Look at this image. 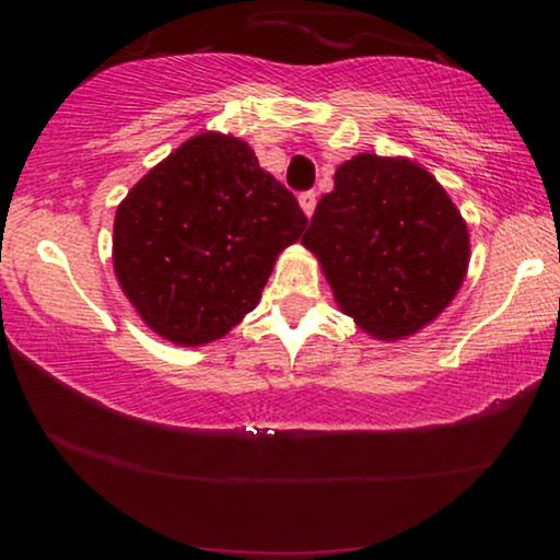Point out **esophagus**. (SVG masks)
Returning a JSON list of instances; mask_svg holds the SVG:
<instances>
[{
    "instance_id": "1",
    "label": "esophagus",
    "mask_w": 560,
    "mask_h": 560,
    "mask_svg": "<svg viewBox=\"0 0 560 560\" xmlns=\"http://www.w3.org/2000/svg\"><path fill=\"white\" fill-rule=\"evenodd\" d=\"M298 201H301V209H303L305 217H313V211H316L318 194H316V190H305V194H301V198H298Z\"/></svg>"
}]
</instances>
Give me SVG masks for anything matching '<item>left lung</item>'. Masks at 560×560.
Returning a JSON list of instances; mask_svg holds the SVG:
<instances>
[{
  "label": "left lung",
  "mask_w": 560,
  "mask_h": 560,
  "mask_svg": "<svg viewBox=\"0 0 560 560\" xmlns=\"http://www.w3.org/2000/svg\"><path fill=\"white\" fill-rule=\"evenodd\" d=\"M303 244L339 308L385 341L439 318L469 267V229L441 183L412 160L370 152L336 167Z\"/></svg>",
  "instance_id": "1"
}]
</instances>
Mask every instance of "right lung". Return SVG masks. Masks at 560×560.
I'll use <instances>...</instances> for the list:
<instances>
[{
  "label": "right lung",
  "instance_id": "right-lung-1",
  "mask_svg": "<svg viewBox=\"0 0 560 560\" xmlns=\"http://www.w3.org/2000/svg\"><path fill=\"white\" fill-rule=\"evenodd\" d=\"M308 224L232 135L190 137L119 203L114 272L163 339L201 347L255 311L275 259Z\"/></svg>",
  "mask_w": 560,
  "mask_h": 560
}]
</instances>
